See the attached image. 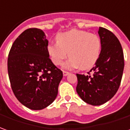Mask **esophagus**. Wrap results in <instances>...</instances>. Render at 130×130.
I'll list each match as a JSON object with an SVG mask.
<instances>
[{
  "instance_id": "1",
  "label": "esophagus",
  "mask_w": 130,
  "mask_h": 130,
  "mask_svg": "<svg viewBox=\"0 0 130 130\" xmlns=\"http://www.w3.org/2000/svg\"><path fill=\"white\" fill-rule=\"evenodd\" d=\"M69 74H70V72H68V71H63V75L64 76H67Z\"/></svg>"
}]
</instances>
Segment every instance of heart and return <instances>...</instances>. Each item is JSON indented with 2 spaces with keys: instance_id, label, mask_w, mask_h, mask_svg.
Segmentation results:
<instances>
[{
  "instance_id": "b5f03b06",
  "label": "heart",
  "mask_w": 130,
  "mask_h": 130,
  "mask_svg": "<svg viewBox=\"0 0 130 130\" xmlns=\"http://www.w3.org/2000/svg\"><path fill=\"white\" fill-rule=\"evenodd\" d=\"M55 40L56 43L47 46V52L55 65H61L68 55L70 58L64 64L65 68L79 67L81 70H88L98 60L102 44L97 35L72 29L58 33Z\"/></svg>"
}]
</instances>
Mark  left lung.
<instances>
[{"instance_id":"1","label":"left lung","mask_w":130,"mask_h":130,"mask_svg":"<svg viewBox=\"0 0 130 130\" xmlns=\"http://www.w3.org/2000/svg\"><path fill=\"white\" fill-rule=\"evenodd\" d=\"M101 53L91 69L90 75L76 74V91L80 98L92 105H101L116 94L120 85L124 62L123 50L117 38L109 30L100 27Z\"/></svg>"}]
</instances>
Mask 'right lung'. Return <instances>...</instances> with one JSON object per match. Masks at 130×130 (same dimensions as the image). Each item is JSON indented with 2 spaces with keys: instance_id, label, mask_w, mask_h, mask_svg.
Wrapping results in <instances>:
<instances>
[{
  "instance_id": "right-lung-1",
  "label": "right lung",
  "mask_w": 130,
  "mask_h": 130,
  "mask_svg": "<svg viewBox=\"0 0 130 130\" xmlns=\"http://www.w3.org/2000/svg\"><path fill=\"white\" fill-rule=\"evenodd\" d=\"M48 40L38 28H29L14 41L8 58L11 88L18 100L34 110L44 109L55 100L62 72L47 52Z\"/></svg>"
}]
</instances>
